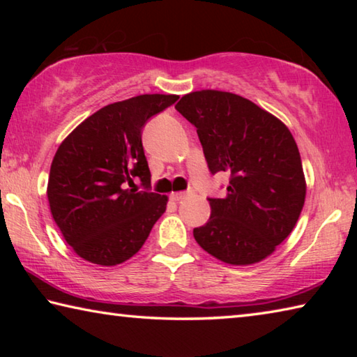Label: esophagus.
Instances as JSON below:
<instances>
[{
  "mask_svg": "<svg viewBox=\"0 0 357 357\" xmlns=\"http://www.w3.org/2000/svg\"><path fill=\"white\" fill-rule=\"evenodd\" d=\"M189 195V193L187 192H173L172 195H170V198L173 202H181V200H184V198Z\"/></svg>",
  "mask_w": 357,
  "mask_h": 357,
  "instance_id": "34e87169",
  "label": "esophagus"
}]
</instances>
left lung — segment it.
Listing matches in <instances>:
<instances>
[{
  "label": "left lung",
  "instance_id": "left-lung-1",
  "mask_svg": "<svg viewBox=\"0 0 357 357\" xmlns=\"http://www.w3.org/2000/svg\"><path fill=\"white\" fill-rule=\"evenodd\" d=\"M174 108L197 128L211 173L229 174L227 195L209 198V220L193 238L227 264L263 261L293 231L305 202L291 132L252 100L217 89L185 94Z\"/></svg>",
  "mask_w": 357,
  "mask_h": 357
}]
</instances>
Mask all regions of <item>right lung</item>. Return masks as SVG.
Masks as SVG:
<instances>
[{"mask_svg": "<svg viewBox=\"0 0 357 357\" xmlns=\"http://www.w3.org/2000/svg\"><path fill=\"white\" fill-rule=\"evenodd\" d=\"M176 94H142L102 107L59 144L47 198L53 220L78 257L99 266L128 261L165 213L168 197L130 189L151 184L142 129Z\"/></svg>", "mask_w": 357, "mask_h": 357, "instance_id": "right-lung-1", "label": "right lung"}]
</instances>
